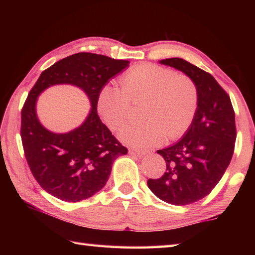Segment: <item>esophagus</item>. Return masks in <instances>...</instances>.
<instances>
[{
	"instance_id": "obj_1",
	"label": "esophagus",
	"mask_w": 255,
	"mask_h": 255,
	"mask_svg": "<svg viewBox=\"0 0 255 255\" xmlns=\"http://www.w3.org/2000/svg\"><path fill=\"white\" fill-rule=\"evenodd\" d=\"M129 153H130V154H136V155H139V156H143V155H147L149 153V151L130 149V150H129Z\"/></svg>"
}]
</instances>
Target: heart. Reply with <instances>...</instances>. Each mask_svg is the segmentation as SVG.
<instances>
[{"label": "heart", "mask_w": 255, "mask_h": 255, "mask_svg": "<svg viewBox=\"0 0 255 255\" xmlns=\"http://www.w3.org/2000/svg\"><path fill=\"white\" fill-rule=\"evenodd\" d=\"M145 100L142 124L127 125L118 139L133 148L147 149L163 142L165 136L177 139L187 131L198 107V90L185 74L156 64H141L125 74L122 91L105 85L97 96V112L104 123L116 130L127 121L130 102Z\"/></svg>", "instance_id": "1"}]
</instances>
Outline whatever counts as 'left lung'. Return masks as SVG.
Instances as JSON below:
<instances>
[{
  "label": "left lung",
  "instance_id": "left-lung-1",
  "mask_svg": "<svg viewBox=\"0 0 255 255\" xmlns=\"http://www.w3.org/2000/svg\"><path fill=\"white\" fill-rule=\"evenodd\" d=\"M159 62L194 81L198 107L183 138L156 151L166 169L160 178L148 180V187L167 204L189 205L213 191L230 163L237 137L235 111L229 95L211 74L182 58Z\"/></svg>",
  "mask_w": 255,
  "mask_h": 255
}]
</instances>
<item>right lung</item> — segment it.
I'll return each instance as SVG.
<instances>
[{
    "label": "right lung",
    "instance_id": "right-lung-1",
    "mask_svg": "<svg viewBox=\"0 0 255 255\" xmlns=\"http://www.w3.org/2000/svg\"><path fill=\"white\" fill-rule=\"evenodd\" d=\"M129 63L96 53H75L42 71L30 90L21 110V142L32 175L52 196L69 203L92 197L105 186L114 161L127 154V148L97 115L96 102L103 86ZM58 84L77 86L91 104L86 121L63 134L48 131L35 112L37 96Z\"/></svg>",
    "mask_w": 255,
    "mask_h": 255
}]
</instances>
